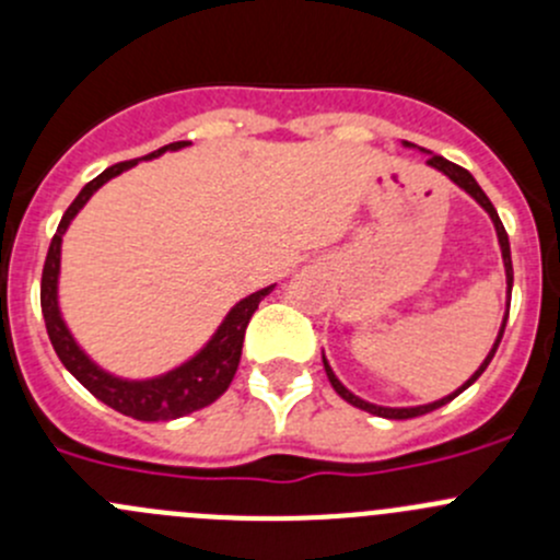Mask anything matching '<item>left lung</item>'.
Listing matches in <instances>:
<instances>
[{
    "mask_svg": "<svg viewBox=\"0 0 560 560\" xmlns=\"http://www.w3.org/2000/svg\"><path fill=\"white\" fill-rule=\"evenodd\" d=\"M428 165L431 167H436V171H442L444 175H450V178L455 180L457 186H460V189H466L468 195L474 197V200L479 202V206L485 208V211L490 213V219H493V224H495V233H499V244H501V254H504V268H506V284H510V292H512V254H510V238H506V230H504V224H501V219H499V213H495V208H493V202L488 200V195H485L482 191V186L477 184V180H474V175L466 171V167H460V165H455V162H450V160H444V156H439V154H433V156H428ZM510 314V312H506ZM504 327H506V319H504V325H501V332H499V338H495V343H493V349H490V354L488 358H485V363L479 365V371L477 374L471 376V380L466 382V385H463L460 389H457V393H453V395H447V398H442V400H436V404H428V406H415V409H385V406H374V404H365V400H360L358 395H352L349 393L347 387L341 385V382L336 380V374H332L330 371V365H327V360L322 358V363H325V371H327V380H330V385H332V389H336L338 395H341L343 400H347V404H352V406H358V409H363V411H369V415H376V417H387V420H411V417H420V415H428V411H433V409H439V406H444V404H450V400L455 398V395H460L463 389H466L468 385H474V382L479 380V376H482V371L488 369V363L490 360H493V354H495V349H499V343H501V336H504Z\"/></svg>",
    "mask_w": 560,
    "mask_h": 560,
    "instance_id": "left-lung-1",
    "label": "left lung"
}]
</instances>
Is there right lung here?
<instances>
[{
	"instance_id": "obj_1",
	"label": "right lung",
	"mask_w": 560,
	"mask_h": 560,
	"mask_svg": "<svg viewBox=\"0 0 560 560\" xmlns=\"http://www.w3.org/2000/svg\"><path fill=\"white\" fill-rule=\"evenodd\" d=\"M184 145H189V140H178V143L165 145V149L151 151V154H145L143 160L165 154L167 149L171 151L184 149ZM132 165H138V160L118 162V165L107 167L105 173L97 175V178L89 180V184L81 189V195L70 202V208H67L65 217H61L59 228H56V235L50 238L48 257H45V265H43V284H39V306H43L45 330H48V338L50 343H54L56 354H59V360L65 363V369L70 371V374L75 376V380L81 382L94 398H100L103 404L110 406V409L121 411V415L132 417V420L162 422V420H175V417L191 415V411L213 404V400L230 387V382H233L235 371H238V363H241V349H244L248 319H252L254 308L259 306V301H262L273 287H265V290L244 298V301L228 314V319L222 322L217 336L208 341V347L202 349L197 358H191L189 363L171 371V374L160 376V380L124 382V380H116V376L105 374V371H100L97 365H94L92 360L78 349V343L72 341L70 330H67L65 319H61L59 314V303H56L61 235H65L67 224L72 222V217L86 206L89 197H92L105 180H110L113 175L124 173Z\"/></svg>"
}]
</instances>
